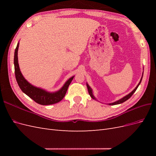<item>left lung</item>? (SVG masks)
Listing matches in <instances>:
<instances>
[{
  "label": "left lung",
  "instance_id": "left-lung-1",
  "mask_svg": "<svg viewBox=\"0 0 156 156\" xmlns=\"http://www.w3.org/2000/svg\"><path fill=\"white\" fill-rule=\"evenodd\" d=\"M142 79H143V77H141V79H140V82H139V83L138 84V85L136 86V87L133 90V91H132L131 93H129L128 95H127V96H126L125 97H124L123 98H122V99H120V100H118L117 101H115V102H114V103H109V105H117V104H120V103H124V101H127V100H128V99H129L131 97V96L133 95V94L135 93V92L136 91V90L137 89V88H138V87H139V85L140 84V82H141V81H142ZM87 88H88V94H90V97L91 98H92L93 99H95L96 100V98H94V96H93V94H92V89L90 88V87H89V85L88 84H87Z\"/></svg>",
  "mask_w": 156,
  "mask_h": 156
}]
</instances>
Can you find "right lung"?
<instances>
[{
    "label": "right lung",
    "instance_id": "obj_1",
    "mask_svg": "<svg viewBox=\"0 0 156 156\" xmlns=\"http://www.w3.org/2000/svg\"><path fill=\"white\" fill-rule=\"evenodd\" d=\"M18 48L19 43L17 45L15 50V53H14V68H15V75L16 81L21 90L25 94H27L28 96L32 99L35 102L42 105L55 104V103H58L62 100L64 98L68 87L73 80L74 76L69 79L67 82L64 84L63 87L59 91L54 93L48 92L43 89L32 86L23 76L20 71L17 58Z\"/></svg>",
    "mask_w": 156,
    "mask_h": 156
}]
</instances>
